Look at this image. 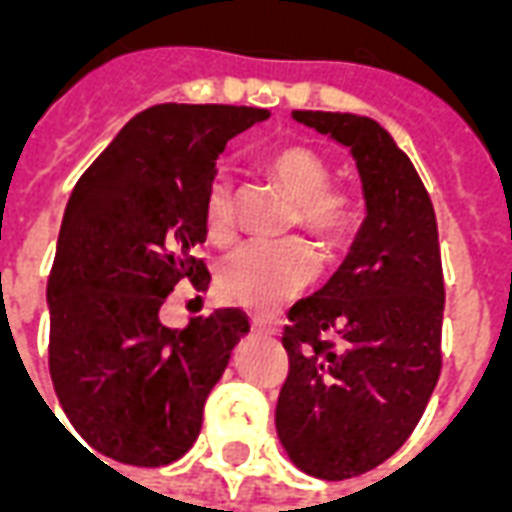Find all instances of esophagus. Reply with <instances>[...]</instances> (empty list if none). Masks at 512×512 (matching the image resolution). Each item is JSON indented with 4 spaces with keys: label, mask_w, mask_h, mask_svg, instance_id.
Here are the masks:
<instances>
[{
    "label": "esophagus",
    "mask_w": 512,
    "mask_h": 512,
    "mask_svg": "<svg viewBox=\"0 0 512 512\" xmlns=\"http://www.w3.org/2000/svg\"><path fill=\"white\" fill-rule=\"evenodd\" d=\"M252 332H257V334H268V337H271V334H277V326H274V321H271V318H263V315H252Z\"/></svg>",
    "instance_id": "34e87169"
}]
</instances>
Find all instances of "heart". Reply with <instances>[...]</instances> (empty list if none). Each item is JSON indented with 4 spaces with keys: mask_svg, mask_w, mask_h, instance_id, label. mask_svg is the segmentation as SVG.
<instances>
[{
    "mask_svg": "<svg viewBox=\"0 0 512 512\" xmlns=\"http://www.w3.org/2000/svg\"><path fill=\"white\" fill-rule=\"evenodd\" d=\"M268 175L296 202L293 222H299L323 244H340L356 222V202L345 191L329 189V161L304 145H288L268 161ZM205 230L216 244L235 233V200L230 180L216 178L202 205ZM318 257L301 241L244 244L224 257L216 282L224 299L246 310L266 312L293 299L318 277Z\"/></svg>",
    "mask_w": 512,
    "mask_h": 512,
    "instance_id": "obj_1",
    "label": "heart"
}]
</instances>
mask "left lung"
Here are the masks:
<instances>
[{"label":"left lung","instance_id":"1","mask_svg":"<svg viewBox=\"0 0 512 512\" xmlns=\"http://www.w3.org/2000/svg\"><path fill=\"white\" fill-rule=\"evenodd\" d=\"M351 150L365 222L318 293L290 307L277 436L293 466L348 480L392 458L441 373L439 230L417 169L376 120L293 112Z\"/></svg>","mask_w":512,"mask_h":512}]
</instances>
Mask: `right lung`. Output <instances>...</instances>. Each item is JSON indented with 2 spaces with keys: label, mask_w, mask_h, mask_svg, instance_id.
Returning <instances> with one entry per match:
<instances>
[{
  "label": "right lung",
  "mask_w": 512,
  "mask_h": 512,
  "mask_svg": "<svg viewBox=\"0 0 512 512\" xmlns=\"http://www.w3.org/2000/svg\"><path fill=\"white\" fill-rule=\"evenodd\" d=\"M268 117L255 106H150L68 200L46 288L49 370L76 433L112 461L164 466L186 455L205 400L249 334L235 307L186 329L164 326L158 312L183 279L208 288L194 249L208 235L202 205L216 158Z\"/></svg>",
  "instance_id": "add662e5"
}]
</instances>
